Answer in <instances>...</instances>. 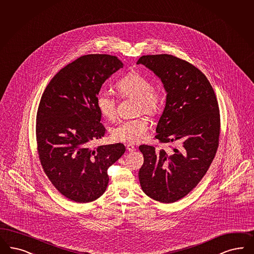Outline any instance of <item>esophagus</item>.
<instances>
[{"instance_id": "obj_1", "label": "esophagus", "mask_w": 254, "mask_h": 254, "mask_svg": "<svg viewBox=\"0 0 254 254\" xmlns=\"http://www.w3.org/2000/svg\"><path fill=\"white\" fill-rule=\"evenodd\" d=\"M126 148H127L128 151H130V152H132V151H134V150H136L135 147H134V145H133V144H130V143L126 145Z\"/></svg>"}]
</instances>
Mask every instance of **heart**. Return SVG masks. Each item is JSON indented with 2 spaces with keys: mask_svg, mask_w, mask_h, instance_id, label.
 <instances>
[{
  "mask_svg": "<svg viewBox=\"0 0 254 254\" xmlns=\"http://www.w3.org/2000/svg\"><path fill=\"white\" fill-rule=\"evenodd\" d=\"M123 98L135 99V113L152 116L157 112L161 93L157 87L150 85V80L137 72H131L121 79L115 85ZM96 104L101 114L112 121L117 116V100L108 93L100 92L96 97ZM149 123L144 118L126 120L114 127L111 137L115 141L135 143L147 137Z\"/></svg>",
  "mask_w": 254,
  "mask_h": 254,
  "instance_id": "obj_1",
  "label": "heart"
}]
</instances>
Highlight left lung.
Masks as SVG:
<instances>
[{
  "mask_svg": "<svg viewBox=\"0 0 254 254\" xmlns=\"http://www.w3.org/2000/svg\"><path fill=\"white\" fill-rule=\"evenodd\" d=\"M137 64L158 76L168 93L155 138L161 144L181 141L169 153L156 146H139L144 157L141 188L157 201L175 202L197 187L215 158L220 133L217 100L206 76L186 60L152 55L141 57Z\"/></svg>",
  "mask_w": 254,
  "mask_h": 254,
  "instance_id": "obj_1",
  "label": "left lung"
}]
</instances>
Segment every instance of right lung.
Wrapping results in <instances>:
<instances>
[{
    "instance_id": "1",
    "label": "right lung",
    "mask_w": 254,
    "mask_h": 254,
    "mask_svg": "<svg viewBox=\"0 0 254 254\" xmlns=\"http://www.w3.org/2000/svg\"><path fill=\"white\" fill-rule=\"evenodd\" d=\"M118 57L87 55L60 69L38 105L36 136L45 174L64 197L86 203L107 188V169L125 152L122 143L89 148L105 134L96 97L106 79L122 68Z\"/></svg>"
}]
</instances>
